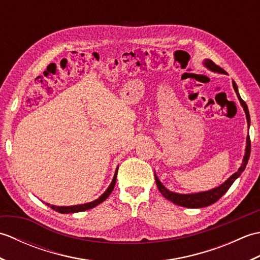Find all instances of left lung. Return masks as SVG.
<instances>
[{"label":"left lung","instance_id":"1","mask_svg":"<svg viewBox=\"0 0 260 260\" xmlns=\"http://www.w3.org/2000/svg\"><path fill=\"white\" fill-rule=\"evenodd\" d=\"M203 64L206 66V67L213 71V73H218V74H227L225 71L220 68L219 66L215 64L213 61H211L210 59H206L203 61ZM233 86H234V89L237 93V97H238L239 102L241 104L242 108L245 110V114H246V117H247V123H248V127L250 126V115H249V110H248V107L246 103L242 101L240 95H239V91H238V87H237L236 82L233 81ZM246 150H245V155L244 158H242V163H241V167L238 169L237 172H235L233 175L230 176L228 180H225L221 185H219L217 187H213L211 190H208V191H203V192H197V193H187V194H184V193H176V192H172L170 191L169 189H167L163 184L162 182L158 180V178L155 175V182H156V185H157V189L158 191L162 193V196L164 198H167L169 201L173 202L176 206H181V207H185V208H204V207H208V206H211L214 202H217L220 198H221L225 192L229 190V187L233 185L234 182L239 178L241 175V173L244 172L245 169H246V165L248 163V159H249L250 156V139H249V135L247 136V142H246Z\"/></svg>","mask_w":260,"mask_h":260}]
</instances>
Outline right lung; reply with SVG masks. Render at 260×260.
Segmentation results:
<instances>
[{"label": "right lung", "mask_w": 260, "mask_h": 260, "mask_svg": "<svg viewBox=\"0 0 260 260\" xmlns=\"http://www.w3.org/2000/svg\"><path fill=\"white\" fill-rule=\"evenodd\" d=\"M117 171H118V168L116 169V171H115V174H114V178L112 180V183L109 184V186L107 187V190L105 191L98 199H96V200H93L91 202H88V203H84V204H77V206H69V207H58V206H52V204H49V203H47V206L50 207L53 210H56V211H58L60 213L81 212V211H86V210L95 208L96 206H98V204H101L102 202L106 200V199L109 197L110 193H112V191L114 190V186H115V183H116V178H117Z\"/></svg>", "instance_id": "1"}]
</instances>
